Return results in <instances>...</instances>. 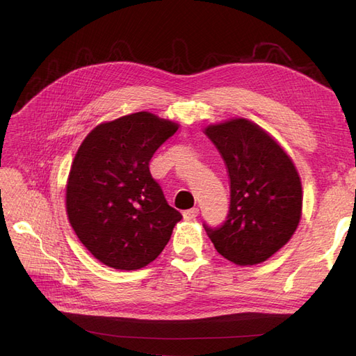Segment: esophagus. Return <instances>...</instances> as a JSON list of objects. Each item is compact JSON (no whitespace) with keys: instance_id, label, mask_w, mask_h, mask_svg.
I'll return each mask as SVG.
<instances>
[{"instance_id":"esophagus-1","label":"esophagus","mask_w":356,"mask_h":356,"mask_svg":"<svg viewBox=\"0 0 356 356\" xmlns=\"http://www.w3.org/2000/svg\"><path fill=\"white\" fill-rule=\"evenodd\" d=\"M197 215H199V209L197 208H193V209H188V211L184 212V218L193 220V218H196Z\"/></svg>"}]
</instances>
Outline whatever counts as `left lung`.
<instances>
[{
	"instance_id": "obj_1",
	"label": "left lung",
	"mask_w": 356,
	"mask_h": 356,
	"mask_svg": "<svg viewBox=\"0 0 356 356\" xmlns=\"http://www.w3.org/2000/svg\"><path fill=\"white\" fill-rule=\"evenodd\" d=\"M204 135L220 152L230 181L227 220L204 230L232 263H263L298 227L303 190L294 161L272 135L246 118L209 124Z\"/></svg>"
}]
</instances>
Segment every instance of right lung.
Instances as JSON below:
<instances>
[{
    "mask_svg": "<svg viewBox=\"0 0 356 356\" xmlns=\"http://www.w3.org/2000/svg\"><path fill=\"white\" fill-rule=\"evenodd\" d=\"M178 127L139 111L98 124L75 153L65 193L68 220L105 266L136 270L152 263L181 221L149 174V160Z\"/></svg>",
    "mask_w": 356,
    "mask_h": 356,
    "instance_id": "right-lung-1",
    "label": "right lung"
}]
</instances>
